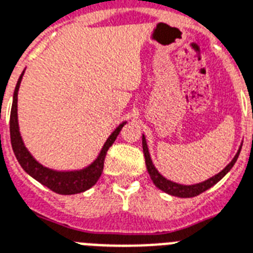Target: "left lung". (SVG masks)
<instances>
[{
  "label": "left lung",
  "mask_w": 253,
  "mask_h": 253,
  "mask_svg": "<svg viewBox=\"0 0 253 253\" xmlns=\"http://www.w3.org/2000/svg\"><path fill=\"white\" fill-rule=\"evenodd\" d=\"M142 149H143V155H145V163H146V169L147 172L150 175L151 180L153 183L155 184V187L159 188L161 191L166 192V193H169L171 196H176V197H181V199H187V197H195V196H199L200 193H203L207 189L211 188L214 184H217L218 181L221 180L222 177L225 176L226 173L229 172L230 169H232V166L235 165L236 159L239 157L240 149L242 146L239 147V150L235 154V157L232 158V161L230 162L229 165L226 166L225 169H222L221 172H218L217 175H214L208 180L203 181V183L199 184H193V185H183V184H177L175 181H171L169 179H166L161 172H159L158 169H155L154 163L151 161L150 153H149V147H147L146 143V138L145 136H142Z\"/></svg>",
  "instance_id": "obj_1"
}]
</instances>
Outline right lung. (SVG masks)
Segmentation results:
<instances>
[{
  "label": "right lung",
  "mask_w": 253,
  "mask_h": 253,
  "mask_svg": "<svg viewBox=\"0 0 253 253\" xmlns=\"http://www.w3.org/2000/svg\"><path fill=\"white\" fill-rule=\"evenodd\" d=\"M23 74L24 70L19 77L15 90H14L13 106H11V114H10V139H11L14 154L17 157L19 165L30 176L34 177L40 184H43L44 187L49 188L50 191L56 192L58 195H76V193L87 191L99 180V177L103 172V166H104V158H106L107 151L112 146V143L117 138L123 126L126 124V121H123L114 132L111 133V136L104 142L96 159L92 163H90L87 167L82 169H73V171H57V169H48L32 157L27 147L24 146L21 132H19L18 90L21 86Z\"/></svg>",
  "instance_id": "right-lung-1"
}]
</instances>
